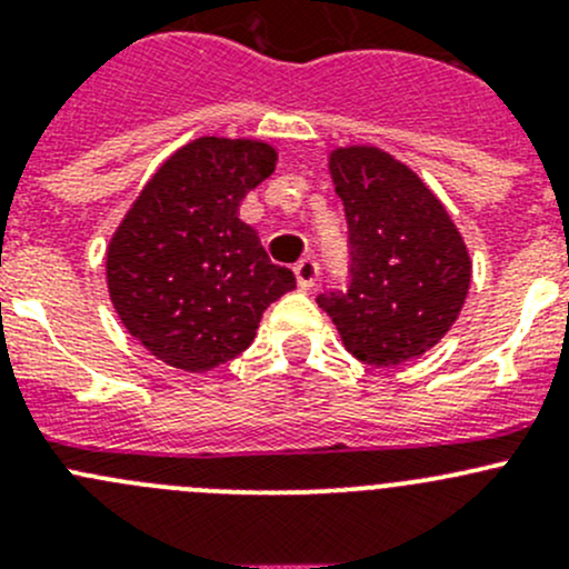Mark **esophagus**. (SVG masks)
Wrapping results in <instances>:
<instances>
[{"label":"esophagus","instance_id":"obj_1","mask_svg":"<svg viewBox=\"0 0 569 569\" xmlns=\"http://www.w3.org/2000/svg\"><path fill=\"white\" fill-rule=\"evenodd\" d=\"M295 274L300 289H313V283H317L319 278V263L313 261V258H300V261L295 263Z\"/></svg>","mask_w":569,"mask_h":569}]
</instances>
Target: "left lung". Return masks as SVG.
<instances>
[{
    "instance_id": "left-lung-1",
    "label": "left lung",
    "mask_w": 569,
    "mask_h": 569,
    "mask_svg": "<svg viewBox=\"0 0 569 569\" xmlns=\"http://www.w3.org/2000/svg\"><path fill=\"white\" fill-rule=\"evenodd\" d=\"M332 183L352 244V283L321 295L349 355L401 366L440 343L470 289V261L446 206L405 162L377 146L332 148Z\"/></svg>"
}]
</instances>
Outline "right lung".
I'll list each match as a JSON object with an SVG mask.
<instances>
[{
	"instance_id": "right-lung-1",
	"label": "right lung",
	"mask_w": 569,
	"mask_h": 569,
	"mask_svg": "<svg viewBox=\"0 0 569 569\" xmlns=\"http://www.w3.org/2000/svg\"><path fill=\"white\" fill-rule=\"evenodd\" d=\"M278 151L250 137H198L146 181L107 244L114 313L153 358L211 371L250 347L258 321L297 286L239 217Z\"/></svg>"
}]
</instances>
